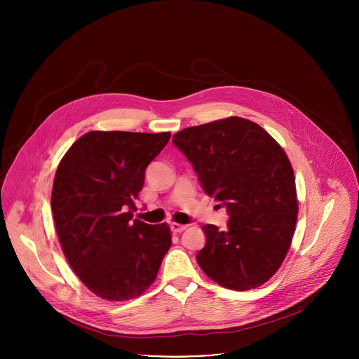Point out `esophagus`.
<instances>
[{
	"instance_id": "34e87169",
	"label": "esophagus",
	"mask_w": 359,
	"mask_h": 359,
	"mask_svg": "<svg viewBox=\"0 0 359 359\" xmlns=\"http://www.w3.org/2000/svg\"><path fill=\"white\" fill-rule=\"evenodd\" d=\"M170 229L175 233H182L183 230L187 229V226L186 224H179V223H170Z\"/></svg>"
}]
</instances>
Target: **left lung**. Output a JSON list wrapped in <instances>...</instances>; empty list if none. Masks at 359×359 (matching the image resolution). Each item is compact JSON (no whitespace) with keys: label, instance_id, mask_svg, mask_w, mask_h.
I'll return each instance as SVG.
<instances>
[{"label":"left lung","instance_id":"1","mask_svg":"<svg viewBox=\"0 0 359 359\" xmlns=\"http://www.w3.org/2000/svg\"><path fill=\"white\" fill-rule=\"evenodd\" d=\"M173 144L208 196L229 215L227 229L206 224L200 269L222 287L245 291L269 281L290 248L297 213L295 179L283 147L238 116L186 128Z\"/></svg>","mask_w":359,"mask_h":359}]
</instances>
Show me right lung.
Returning a JSON list of instances; mask_svg holds the SVG:
<instances>
[{"instance_id":"right-lung-1","label":"right lung","mask_w":359,"mask_h":359,"mask_svg":"<svg viewBox=\"0 0 359 359\" xmlns=\"http://www.w3.org/2000/svg\"><path fill=\"white\" fill-rule=\"evenodd\" d=\"M169 132H88L65 153L50 208L65 257L97 297L125 301L155 281L172 245L166 223L133 217L144 170Z\"/></svg>"}]
</instances>
